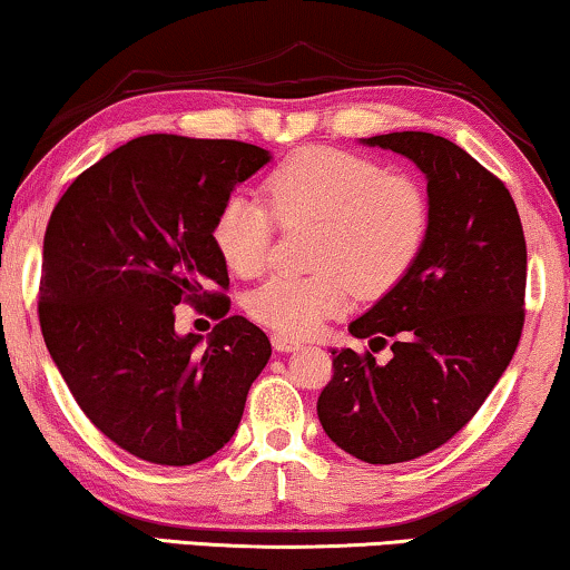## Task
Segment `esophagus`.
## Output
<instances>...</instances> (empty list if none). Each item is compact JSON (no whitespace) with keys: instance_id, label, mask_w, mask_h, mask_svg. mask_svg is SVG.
I'll return each mask as SVG.
<instances>
[{"instance_id":"esophagus-1","label":"esophagus","mask_w":570,"mask_h":570,"mask_svg":"<svg viewBox=\"0 0 570 570\" xmlns=\"http://www.w3.org/2000/svg\"><path fill=\"white\" fill-rule=\"evenodd\" d=\"M271 343H274V348H276V351H282V354H286V351L299 348V341L288 338V335H282V333H274V335H271Z\"/></svg>"}]
</instances>
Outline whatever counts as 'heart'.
<instances>
[{"label":"heart","instance_id":"heart-1","mask_svg":"<svg viewBox=\"0 0 570 570\" xmlns=\"http://www.w3.org/2000/svg\"><path fill=\"white\" fill-rule=\"evenodd\" d=\"M268 204L232 194L216 208L212 239L237 276L271 263L278 224L312 222L309 274H276L253 288L245 309L282 335H312L348 309L354 292L380 296L411 274L429 239L423 186L374 157L333 147L288 155L266 178Z\"/></svg>","mask_w":570,"mask_h":570}]
</instances>
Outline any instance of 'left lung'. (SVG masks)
<instances>
[{"instance_id":"8db88e82","label":"left lung","mask_w":570,"mask_h":570,"mask_svg":"<svg viewBox=\"0 0 570 570\" xmlns=\"http://www.w3.org/2000/svg\"><path fill=\"white\" fill-rule=\"evenodd\" d=\"M366 144L426 173L431 227L411 274L348 327L372 351H333L317 419L343 452L395 464L460 434L501 380L524 327L527 243L509 188L444 136ZM384 345L393 356L380 365Z\"/></svg>"}]
</instances>
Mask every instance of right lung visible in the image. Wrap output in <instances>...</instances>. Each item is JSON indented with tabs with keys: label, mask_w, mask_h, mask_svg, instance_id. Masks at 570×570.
<instances>
[{
	"label": "right lung",
	"mask_w": 570,
	"mask_h": 570,
	"mask_svg": "<svg viewBox=\"0 0 570 570\" xmlns=\"http://www.w3.org/2000/svg\"><path fill=\"white\" fill-rule=\"evenodd\" d=\"M268 151L235 139L149 134L87 167L43 237L38 320L77 405L151 464H196L229 442L268 335L229 317L216 208ZM219 318L206 347L174 333V307Z\"/></svg>",
	"instance_id": "right-lung-1"
}]
</instances>
